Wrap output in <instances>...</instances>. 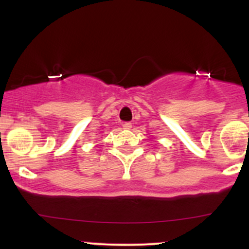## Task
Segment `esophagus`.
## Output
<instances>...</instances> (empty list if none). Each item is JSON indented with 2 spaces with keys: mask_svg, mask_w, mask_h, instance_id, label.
Instances as JSON below:
<instances>
[{
  "mask_svg": "<svg viewBox=\"0 0 249 249\" xmlns=\"http://www.w3.org/2000/svg\"><path fill=\"white\" fill-rule=\"evenodd\" d=\"M131 127H132V124H131L130 122H125L124 124H123V128H125V130H130Z\"/></svg>",
  "mask_w": 249,
  "mask_h": 249,
  "instance_id": "1",
  "label": "esophagus"
}]
</instances>
